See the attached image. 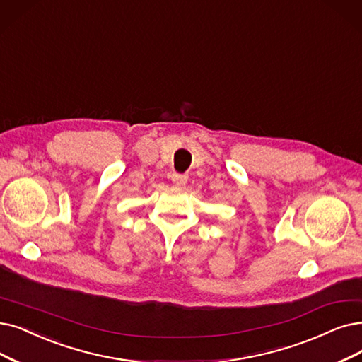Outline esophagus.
Wrapping results in <instances>:
<instances>
[{
	"instance_id": "obj_1",
	"label": "esophagus",
	"mask_w": 362,
	"mask_h": 362,
	"mask_svg": "<svg viewBox=\"0 0 362 362\" xmlns=\"http://www.w3.org/2000/svg\"><path fill=\"white\" fill-rule=\"evenodd\" d=\"M172 182L175 184V185L182 187V185L187 184V177L185 175H180V173H173V175H172Z\"/></svg>"
}]
</instances>
